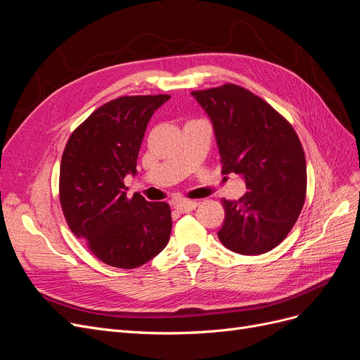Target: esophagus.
I'll list each match as a JSON object with an SVG mask.
<instances>
[{"mask_svg": "<svg viewBox=\"0 0 360 360\" xmlns=\"http://www.w3.org/2000/svg\"><path fill=\"white\" fill-rule=\"evenodd\" d=\"M197 203L195 200H179L176 202L175 207L179 211V212H190V211H194L197 207Z\"/></svg>", "mask_w": 360, "mask_h": 360, "instance_id": "34e87169", "label": "esophagus"}]
</instances>
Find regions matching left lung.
<instances>
[{
	"instance_id": "obj_1",
	"label": "left lung",
	"mask_w": 360,
	"mask_h": 360,
	"mask_svg": "<svg viewBox=\"0 0 360 360\" xmlns=\"http://www.w3.org/2000/svg\"><path fill=\"white\" fill-rule=\"evenodd\" d=\"M210 117L223 173L243 176L248 191L223 199L218 239L243 256H259L284 240L302 211L307 163L299 137L283 115L251 91L226 84L193 91Z\"/></svg>"
}]
</instances>
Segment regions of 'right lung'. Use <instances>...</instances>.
Here are the masks:
<instances>
[{
	"instance_id": "obj_1",
	"label": "right lung",
	"mask_w": 360,
	"mask_h": 360,
	"mask_svg": "<svg viewBox=\"0 0 360 360\" xmlns=\"http://www.w3.org/2000/svg\"><path fill=\"white\" fill-rule=\"evenodd\" d=\"M170 96H130L103 104L72 133L60 167L65 221L89 251L113 268L133 269L167 245L166 202L127 197L124 178L136 175L146 125Z\"/></svg>"
}]
</instances>
